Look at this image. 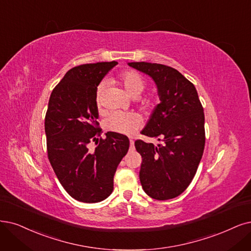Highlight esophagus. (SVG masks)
I'll return each mask as SVG.
<instances>
[{
    "instance_id": "obj_1",
    "label": "esophagus",
    "mask_w": 251,
    "mask_h": 251,
    "mask_svg": "<svg viewBox=\"0 0 251 251\" xmlns=\"http://www.w3.org/2000/svg\"><path fill=\"white\" fill-rule=\"evenodd\" d=\"M130 148L132 150L134 149V141L133 140H130Z\"/></svg>"
}]
</instances>
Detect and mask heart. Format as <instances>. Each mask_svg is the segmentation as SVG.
I'll return each instance as SVG.
<instances>
[{
	"label": "heart",
	"instance_id": "1",
	"mask_svg": "<svg viewBox=\"0 0 251 251\" xmlns=\"http://www.w3.org/2000/svg\"><path fill=\"white\" fill-rule=\"evenodd\" d=\"M118 80L124 88L126 94L130 97H137L147 88V82L141 74L133 70H124L118 75ZM103 85H100L96 92V106L100 110L102 105V96H103ZM157 104L155 97L147 98L142 102V105L147 109H153ZM142 118L135 113H123V111H115L110 114L104 121V127L110 132L120 134L131 135L138 127L141 126Z\"/></svg>",
	"mask_w": 251,
	"mask_h": 251
}]
</instances>
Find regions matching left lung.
<instances>
[{
	"mask_svg": "<svg viewBox=\"0 0 251 251\" xmlns=\"http://www.w3.org/2000/svg\"><path fill=\"white\" fill-rule=\"evenodd\" d=\"M128 65L154 79L161 101L142 134L158 138L163 144L154 146L142 140L134 143L143 158V189L158 201L177 198L196 176L205 149V115L197 89L178 70L166 65Z\"/></svg>",
	"mask_w": 251,
	"mask_h": 251,
	"instance_id": "1",
	"label": "left lung"
}]
</instances>
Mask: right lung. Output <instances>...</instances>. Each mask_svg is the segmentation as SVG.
I'll list each match as a JSON object with an SVG mask.
<instances>
[{
  "label": "right lung",
  "mask_w": 251,
  "mask_h": 251,
  "mask_svg": "<svg viewBox=\"0 0 251 251\" xmlns=\"http://www.w3.org/2000/svg\"><path fill=\"white\" fill-rule=\"evenodd\" d=\"M116 61L71 68L51 92L45 115L49 160L64 189L74 200L98 202L110 196L119 163L127 154L124 134L101 137L96 106L97 86ZM95 142V151L89 144Z\"/></svg>",
  "instance_id": "1"
}]
</instances>
